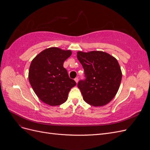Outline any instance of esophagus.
Here are the masks:
<instances>
[{
    "label": "esophagus",
    "instance_id": "1",
    "mask_svg": "<svg viewBox=\"0 0 150 150\" xmlns=\"http://www.w3.org/2000/svg\"><path fill=\"white\" fill-rule=\"evenodd\" d=\"M74 81H76V83H78L79 79H78V78H76L74 79Z\"/></svg>",
    "mask_w": 150,
    "mask_h": 150
}]
</instances>
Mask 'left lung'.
<instances>
[{
	"instance_id": "1",
	"label": "left lung",
	"mask_w": 150,
	"mask_h": 150,
	"mask_svg": "<svg viewBox=\"0 0 150 150\" xmlns=\"http://www.w3.org/2000/svg\"><path fill=\"white\" fill-rule=\"evenodd\" d=\"M86 79L78 84L84 101L94 106L106 105L119 89L122 72L116 59L105 52H77Z\"/></svg>"
}]
</instances>
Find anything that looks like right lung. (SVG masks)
Here are the masks:
<instances>
[{
    "label": "right lung",
    "mask_w": 150,
    "mask_h": 150,
    "mask_svg": "<svg viewBox=\"0 0 150 150\" xmlns=\"http://www.w3.org/2000/svg\"><path fill=\"white\" fill-rule=\"evenodd\" d=\"M71 54L70 50L50 47L32 61L29 83L35 94L44 103L54 106L65 103L69 91L76 85L63 67L64 62Z\"/></svg>",
    "instance_id": "1"
}]
</instances>
